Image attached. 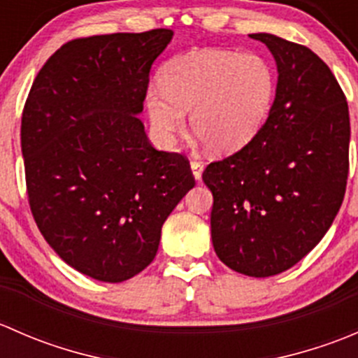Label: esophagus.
I'll use <instances>...</instances> for the list:
<instances>
[{
    "mask_svg": "<svg viewBox=\"0 0 358 358\" xmlns=\"http://www.w3.org/2000/svg\"><path fill=\"white\" fill-rule=\"evenodd\" d=\"M190 169H192V176L196 180L202 178V171H204V162L201 161H192L190 162Z\"/></svg>",
    "mask_w": 358,
    "mask_h": 358,
    "instance_id": "esophagus-1",
    "label": "esophagus"
}]
</instances>
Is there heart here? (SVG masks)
I'll return each instance as SVG.
<instances>
[{"mask_svg":"<svg viewBox=\"0 0 358 358\" xmlns=\"http://www.w3.org/2000/svg\"><path fill=\"white\" fill-rule=\"evenodd\" d=\"M275 79L256 53L194 50L169 60L162 85L145 90V109L157 142L173 147L190 128L216 152H234L255 138L272 106Z\"/></svg>","mask_w":358,"mask_h":358,"instance_id":"heart-1","label":"heart"}]
</instances>
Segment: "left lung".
Instances as JSON below:
<instances>
[{
    "instance_id": "left-lung-1",
    "label": "left lung",
    "mask_w": 358,
    "mask_h": 358,
    "mask_svg": "<svg viewBox=\"0 0 358 358\" xmlns=\"http://www.w3.org/2000/svg\"><path fill=\"white\" fill-rule=\"evenodd\" d=\"M275 99L258 135L202 173L213 194L211 239L229 268L272 277L322 241L345 197L348 103L331 69L310 48L268 32Z\"/></svg>"
}]
</instances>
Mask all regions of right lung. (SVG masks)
I'll return each mask as SVG.
<instances>
[{"instance_id":"right-lung-1","label":"right lung","mask_w":358,"mask_h":358,"mask_svg":"<svg viewBox=\"0 0 358 358\" xmlns=\"http://www.w3.org/2000/svg\"><path fill=\"white\" fill-rule=\"evenodd\" d=\"M169 29L69 41L36 76L20 128L39 232L78 272L122 282L152 263L162 223L196 185L182 154L150 145L138 115Z\"/></svg>"}]
</instances>
